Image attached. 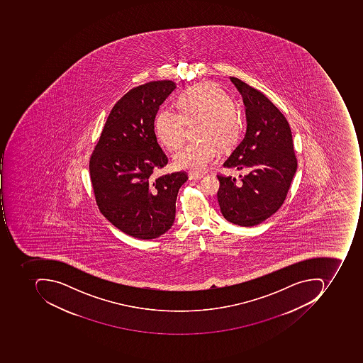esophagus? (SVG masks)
<instances>
[{
    "instance_id": "34e87169",
    "label": "esophagus",
    "mask_w": 363,
    "mask_h": 363,
    "mask_svg": "<svg viewBox=\"0 0 363 363\" xmlns=\"http://www.w3.org/2000/svg\"><path fill=\"white\" fill-rule=\"evenodd\" d=\"M203 177H204V174H201V173L191 172L190 174H189V179H190V180H199V179H201Z\"/></svg>"
}]
</instances>
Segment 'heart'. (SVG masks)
Wrapping results in <instances>:
<instances>
[{"label":"heart","instance_id":"heart-1","mask_svg":"<svg viewBox=\"0 0 363 363\" xmlns=\"http://www.w3.org/2000/svg\"><path fill=\"white\" fill-rule=\"evenodd\" d=\"M179 112L170 108L159 109L155 118V133L169 150L180 147L185 123L199 121V142L185 145L173 157V164L181 170L201 172L217 158L219 146L235 147L243 132V118L227 93L215 84L204 83L183 90L177 99Z\"/></svg>","mask_w":363,"mask_h":363}]
</instances>
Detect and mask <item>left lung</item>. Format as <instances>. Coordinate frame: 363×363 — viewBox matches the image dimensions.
<instances>
[{
	"label": "left lung",
	"instance_id": "left-lung-1",
	"mask_svg": "<svg viewBox=\"0 0 363 363\" xmlns=\"http://www.w3.org/2000/svg\"><path fill=\"white\" fill-rule=\"evenodd\" d=\"M247 109V133L223 166L247 171L237 182L218 174L217 197L223 217L242 227L266 220L284 204L296 171V154L287 118L263 93L230 77Z\"/></svg>",
	"mask_w": 363,
	"mask_h": 363
}]
</instances>
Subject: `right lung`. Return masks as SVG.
I'll use <instances>...</instances> for the list:
<instances>
[{"mask_svg":"<svg viewBox=\"0 0 363 363\" xmlns=\"http://www.w3.org/2000/svg\"><path fill=\"white\" fill-rule=\"evenodd\" d=\"M174 88L172 81H156L128 90L112 108L90 156L100 213L136 239H155L170 229L179 189L187 180L184 171L154 176L168 164L157 143L155 118Z\"/></svg>","mask_w":363,"mask_h":363,"instance_id":"obj_1","label":"right lung"}]
</instances>
